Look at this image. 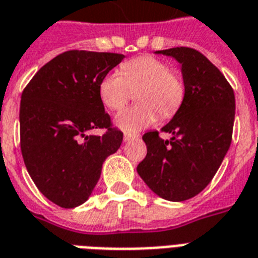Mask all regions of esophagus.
Segmentation results:
<instances>
[{
	"label": "esophagus",
	"mask_w": 258,
	"mask_h": 258,
	"mask_svg": "<svg viewBox=\"0 0 258 258\" xmlns=\"http://www.w3.org/2000/svg\"><path fill=\"white\" fill-rule=\"evenodd\" d=\"M138 137H139L138 134H131V133H125V134H124V141H125V142H128V141H133V139L138 138Z\"/></svg>",
	"instance_id": "obj_1"
}]
</instances>
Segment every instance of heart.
I'll return each mask as SVG.
<instances>
[{"label":"heart","mask_w":258,"mask_h":258,"mask_svg":"<svg viewBox=\"0 0 258 258\" xmlns=\"http://www.w3.org/2000/svg\"><path fill=\"white\" fill-rule=\"evenodd\" d=\"M139 104L121 110L114 123L125 133H138L157 120L172 116L184 98L182 78L169 71L164 61L153 56H139L125 61L120 72L110 71L101 79L98 94L106 109L120 110L137 90Z\"/></svg>","instance_id":"heart-1"}]
</instances>
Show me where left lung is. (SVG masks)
<instances>
[{"instance_id":"8db88e82","label":"left lung","mask_w":258,"mask_h":258,"mask_svg":"<svg viewBox=\"0 0 258 258\" xmlns=\"http://www.w3.org/2000/svg\"><path fill=\"white\" fill-rule=\"evenodd\" d=\"M182 67L184 98L161 131L142 137L146 157L137 167L139 176L158 197L179 202L207 187L228 152L235 119V95L224 75L191 47L157 50Z\"/></svg>"}]
</instances>
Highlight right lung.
<instances>
[{
    "instance_id": "1",
    "label": "right lung",
    "mask_w": 258,
    "mask_h": 258,
    "mask_svg": "<svg viewBox=\"0 0 258 258\" xmlns=\"http://www.w3.org/2000/svg\"><path fill=\"white\" fill-rule=\"evenodd\" d=\"M123 54L70 50L42 67L23 90L20 148L38 190L61 208L89 200L105 158L117 152L123 133L112 127L98 86ZM95 128L104 136H91Z\"/></svg>"
}]
</instances>
